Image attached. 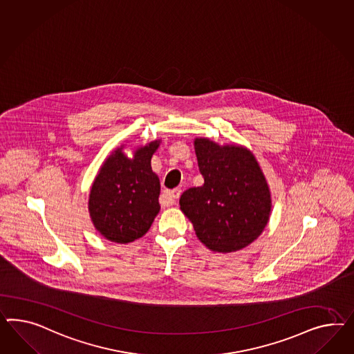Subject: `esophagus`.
<instances>
[{
    "instance_id": "esophagus-1",
    "label": "esophagus",
    "mask_w": 354,
    "mask_h": 354,
    "mask_svg": "<svg viewBox=\"0 0 354 354\" xmlns=\"http://www.w3.org/2000/svg\"><path fill=\"white\" fill-rule=\"evenodd\" d=\"M180 193H182V191L179 188L172 189V191L165 192L162 196H161V203H162L163 206H171L180 197Z\"/></svg>"
}]
</instances>
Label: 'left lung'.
Wrapping results in <instances>:
<instances>
[{
  "mask_svg": "<svg viewBox=\"0 0 354 354\" xmlns=\"http://www.w3.org/2000/svg\"><path fill=\"white\" fill-rule=\"evenodd\" d=\"M194 149L205 183L183 193L180 210L207 249L233 252L249 246L266 228L272 207L255 156L206 138H197Z\"/></svg>",
  "mask_w": 354,
  "mask_h": 354,
  "instance_id": "1",
  "label": "left lung"
}]
</instances>
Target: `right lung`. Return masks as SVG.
<instances>
[{"label": "right lung", "instance_id": "obj_1", "mask_svg": "<svg viewBox=\"0 0 354 354\" xmlns=\"http://www.w3.org/2000/svg\"><path fill=\"white\" fill-rule=\"evenodd\" d=\"M154 140L129 158L115 149L96 175L88 196V211L96 230L109 241L129 243L143 237L160 211V179L152 171Z\"/></svg>", "mask_w": 354, "mask_h": 354}]
</instances>
